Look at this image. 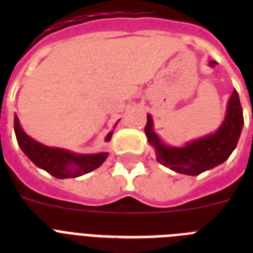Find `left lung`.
<instances>
[{
	"instance_id": "left-lung-1",
	"label": "left lung",
	"mask_w": 253,
	"mask_h": 253,
	"mask_svg": "<svg viewBox=\"0 0 253 253\" xmlns=\"http://www.w3.org/2000/svg\"><path fill=\"white\" fill-rule=\"evenodd\" d=\"M211 62L210 66H214ZM243 128V111L236 90L228 104L227 115L215 134L189 143L184 148H172L162 144L153 131L152 118L147 115L144 131L148 142L156 149V157L165 167L184 175L196 176L224 162L236 148Z\"/></svg>"
}]
</instances>
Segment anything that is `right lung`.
I'll return each mask as SVG.
<instances>
[{
	"label": "right lung",
	"instance_id": "add662e5",
	"mask_svg": "<svg viewBox=\"0 0 253 253\" xmlns=\"http://www.w3.org/2000/svg\"><path fill=\"white\" fill-rule=\"evenodd\" d=\"M13 128L20 148L30 158L31 162L57 178L77 177L88 173L101 166L107 157V153L82 156L73 154L64 149L49 148L43 146L24 133L17 116H15L13 119ZM111 135L113 133L107 134L106 142L111 139Z\"/></svg>",
	"mask_w": 253,
	"mask_h": 253
}]
</instances>
